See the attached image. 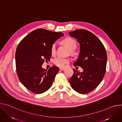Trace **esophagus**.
I'll use <instances>...</instances> for the list:
<instances>
[{"label": "esophagus", "mask_w": 122, "mask_h": 122, "mask_svg": "<svg viewBox=\"0 0 122 122\" xmlns=\"http://www.w3.org/2000/svg\"><path fill=\"white\" fill-rule=\"evenodd\" d=\"M59 69L60 71H64L65 68H63V67H59Z\"/></svg>", "instance_id": "esophagus-1"}]
</instances>
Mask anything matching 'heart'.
<instances>
[{"label":"heart","instance_id":"b5f03b06","mask_svg":"<svg viewBox=\"0 0 122 122\" xmlns=\"http://www.w3.org/2000/svg\"><path fill=\"white\" fill-rule=\"evenodd\" d=\"M63 42L67 47V48L71 51L75 50L76 48V43L75 41L71 38H66L65 40H64ZM56 42L53 43V44L52 45L51 47V52L52 54H54L56 52ZM53 62L56 66L61 67H63L65 66L66 64L69 62V60L66 58H65L60 56H57L53 60Z\"/></svg>","mask_w":122,"mask_h":122}]
</instances>
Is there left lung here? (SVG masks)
I'll return each mask as SVG.
<instances>
[{
	"mask_svg": "<svg viewBox=\"0 0 122 122\" xmlns=\"http://www.w3.org/2000/svg\"><path fill=\"white\" fill-rule=\"evenodd\" d=\"M69 34L80 44L79 56L74 65L83 69L80 72L73 68V74L69 81L75 91L85 94L94 90L105 75L107 62L106 49L99 39L88 30L78 29Z\"/></svg>",
	"mask_w": 122,
	"mask_h": 122,
	"instance_id": "8db88e82",
	"label": "left lung"
}]
</instances>
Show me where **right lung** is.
<instances>
[{
	"label": "right lung",
	"mask_w": 122,
	"mask_h": 122,
	"mask_svg": "<svg viewBox=\"0 0 122 122\" xmlns=\"http://www.w3.org/2000/svg\"><path fill=\"white\" fill-rule=\"evenodd\" d=\"M63 36L61 32L39 28L28 34L19 43L15 53L16 68L21 82L31 92L41 94L51 87L59 68H42L45 60H50L51 47Z\"/></svg>",
	"instance_id": "add662e5"
}]
</instances>
